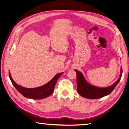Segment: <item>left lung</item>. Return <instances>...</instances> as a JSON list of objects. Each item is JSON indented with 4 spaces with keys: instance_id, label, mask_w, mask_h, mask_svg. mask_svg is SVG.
<instances>
[{
    "instance_id": "8db88e82",
    "label": "left lung",
    "mask_w": 129,
    "mask_h": 129,
    "mask_svg": "<svg viewBox=\"0 0 129 129\" xmlns=\"http://www.w3.org/2000/svg\"><path fill=\"white\" fill-rule=\"evenodd\" d=\"M77 73V91L79 95L87 99H99L111 93L117 85L122 74V69L121 68L120 76L116 82L107 87H99L88 83L81 72L74 70Z\"/></svg>"
}]
</instances>
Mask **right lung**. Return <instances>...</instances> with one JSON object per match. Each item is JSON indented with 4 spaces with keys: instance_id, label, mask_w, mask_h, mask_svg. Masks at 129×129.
I'll return each instance as SVG.
<instances>
[{
    "instance_id": "1",
    "label": "right lung",
    "mask_w": 129,
    "mask_h": 129,
    "mask_svg": "<svg viewBox=\"0 0 129 129\" xmlns=\"http://www.w3.org/2000/svg\"><path fill=\"white\" fill-rule=\"evenodd\" d=\"M62 73H60L55 75V77L46 85L38 87L31 88H26L18 85L12 78L10 72H9V76L14 87L24 96L32 99H42L48 97L53 93L55 84Z\"/></svg>"
}]
</instances>
